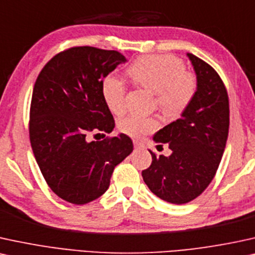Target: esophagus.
Listing matches in <instances>:
<instances>
[{"mask_svg":"<svg viewBox=\"0 0 255 255\" xmlns=\"http://www.w3.org/2000/svg\"><path fill=\"white\" fill-rule=\"evenodd\" d=\"M134 147L137 148V149H140V148L143 147V144L141 142H138V141H134Z\"/></svg>","mask_w":255,"mask_h":255,"instance_id":"esophagus-1","label":"esophagus"}]
</instances>
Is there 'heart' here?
I'll return each instance as SVG.
<instances>
[{"label":"heart","instance_id":"obj_1","mask_svg":"<svg viewBox=\"0 0 255 255\" xmlns=\"http://www.w3.org/2000/svg\"><path fill=\"white\" fill-rule=\"evenodd\" d=\"M128 75L136 85L153 90L154 105L167 118L179 117L191 105L198 90L195 75L185 69L179 57L173 55L141 56L128 67ZM127 86L124 80L108 74L101 83V95L106 106L114 114H121L126 109ZM118 127L122 133L141 137L159 127L154 117L128 114L121 118Z\"/></svg>","mask_w":255,"mask_h":255}]
</instances>
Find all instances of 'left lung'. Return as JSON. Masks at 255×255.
<instances>
[{"label":"left lung","mask_w":255,"mask_h":255,"mask_svg":"<svg viewBox=\"0 0 255 255\" xmlns=\"http://www.w3.org/2000/svg\"><path fill=\"white\" fill-rule=\"evenodd\" d=\"M194 67L198 90L181 118L154 135L172 154H151V165L142 170L143 181L160 199L182 205L207 188L217 173L230 128L227 89L213 67L187 54Z\"/></svg>","instance_id":"obj_1"}]
</instances>
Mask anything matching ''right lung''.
<instances>
[{"label":"right lung","instance_id":"add662e5","mask_svg":"<svg viewBox=\"0 0 255 255\" xmlns=\"http://www.w3.org/2000/svg\"><path fill=\"white\" fill-rule=\"evenodd\" d=\"M126 61L117 50L73 47L48 61L35 82L29 119L31 148L48 186L70 204L100 198L115 166L133 151L125 134L101 141L87 137L94 130L111 133L115 127L101 83Z\"/></svg>","mask_w":255,"mask_h":255}]
</instances>
